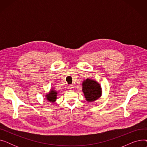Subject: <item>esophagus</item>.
<instances>
[{"label": "esophagus", "instance_id": "esophagus-1", "mask_svg": "<svg viewBox=\"0 0 147 147\" xmlns=\"http://www.w3.org/2000/svg\"><path fill=\"white\" fill-rule=\"evenodd\" d=\"M68 89H69L70 90H73L74 89V88L73 85H69L68 86Z\"/></svg>", "mask_w": 147, "mask_h": 147}]
</instances>
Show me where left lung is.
Listing matches in <instances>:
<instances>
[{"label": "left lung", "instance_id": "left-lung-1", "mask_svg": "<svg viewBox=\"0 0 147 147\" xmlns=\"http://www.w3.org/2000/svg\"><path fill=\"white\" fill-rule=\"evenodd\" d=\"M82 86V90L87 101H95L101 96V87L96 81L88 79L83 82Z\"/></svg>", "mask_w": 147, "mask_h": 147}]
</instances>
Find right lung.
<instances>
[{"mask_svg":"<svg viewBox=\"0 0 147 147\" xmlns=\"http://www.w3.org/2000/svg\"><path fill=\"white\" fill-rule=\"evenodd\" d=\"M57 94V92L55 91V90H53V89H52V90H51L49 93L46 95V97L49 102L53 103L56 101Z\"/></svg>","mask_w":147,"mask_h":147,"instance_id":"obj_1","label":"right lung"}]
</instances>
